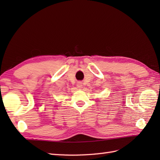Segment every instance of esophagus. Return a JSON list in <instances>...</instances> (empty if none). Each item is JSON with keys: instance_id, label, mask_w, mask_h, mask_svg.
I'll use <instances>...</instances> for the list:
<instances>
[{"instance_id": "34e87169", "label": "esophagus", "mask_w": 160, "mask_h": 160, "mask_svg": "<svg viewBox=\"0 0 160 160\" xmlns=\"http://www.w3.org/2000/svg\"><path fill=\"white\" fill-rule=\"evenodd\" d=\"M82 86H83V85H82V82H78V84H77V87L78 88V89H82V88L83 87Z\"/></svg>"}]
</instances>
